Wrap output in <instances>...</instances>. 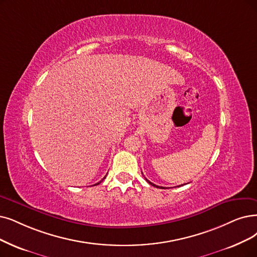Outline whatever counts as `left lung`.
I'll use <instances>...</instances> for the list:
<instances>
[{"mask_svg":"<svg viewBox=\"0 0 257 257\" xmlns=\"http://www.w3.org/2000/svg\"><path fill=\"white\" fill-rule=\"evenodd\" d=\"M146 180L151 184V186H153V187H156V188H159V189H164V188H162V187H159V186H156V184H154L153 182H151V181H149L147 178H146ZM182 186H183V184H182ZM180 187V186H179Z\"/></svg>","mask_w":257,"mask_h":257,"instance_id":"8db88e82","label":"left lung"}]
</instances>
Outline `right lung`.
Returning a JSON list of instances; mask_svg holds the SVG:
<instances>
[{
    "mask_svg": "<svg viewBox=\"0 0 257 257\" xmlns=\"http://www.w3.org/2000/svg\"><path fill=\"white\" fill-rule=\"evenodd\" d=\"M104 178H105V177H104ZM104 178H103V179H104ZM103 179H102V180H103ZM102 180H101V181H102ZM101 181H100V182H101ZM100 182H98V183H96V184H99Z\"/></svg>",
    "mask_w": 257,
    "mask_h": 257,
    "instance_id": "obj_1",
    "label": "right lung"
}]
</instances>
